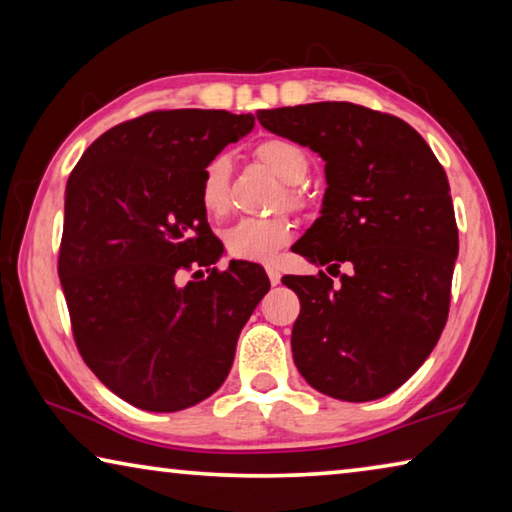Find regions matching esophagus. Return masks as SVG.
Here are the masks:
<instances>
[{
	"label": "esophagus",
	"mask_w": 512,
	"mask_h": 512,
	"mask_svg": "<svg viewBox=\"0 0 512 512\" xmlns=\"http://www.w3.org/2000/svg\"><path fill=\"white\" fill-rule=\"evenodd\" d=\"M266 273H268V280H271V284L273 287H277V284H280V268H275V266H266Z\"/></svg>",
	"instance_id": "esophagus-1"
}]
</instances>
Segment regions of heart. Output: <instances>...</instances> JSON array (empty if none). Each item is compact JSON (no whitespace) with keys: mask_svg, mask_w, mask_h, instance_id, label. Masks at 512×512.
<instances>
[{"mask_svg":"<svg viewBox=\"0 0 512 512\" xmlns=\"http://www.w3.org/2000/svg\"><path fill=\"white\" fill-rule=\"evenodd\" d=\"M255 160L275 173L284 183L282 203L291 210L305 207V196L300 192V183L309 173V155L300 144L287 137H266L259 140L253 149ZM230 176L232 164L228 155H216L205 164L198 183V198L207 214L223 216L230 207ZM293 237V223L284 216L273 219H241L225 232V248L237 259L246 262H271L277 250L287 246Z\"/></svg>","mask_w":512,"mask_h":512,"instance_id":"b5f03b06","label":"heart"}]
</instances>
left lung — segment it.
<instances>
[{
    "label": "left lung",
    "instance_id": "8db88e82",
    "mask_svg": "<svg viewBox=\"0 0 512 512\" xmlns=\"http://www.w3.org/2000/svg\"><path fill=\"white\" fill-rule=\"evenodd\" d=\"M266 131L325 160L323 210L296 244L334 284L284 275L298 293L293 361L316 391L379 400L418 370L447 323L458 228L445 169L400 117L348 101L257 110Z\"/></svg>",
    "mask_w": 512,
    "mask_h": 512
}]
</instances>
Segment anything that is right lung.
I'll use <instances>...</instances> for the list:
<instances>
[{
    "label": "right lung",
    "mask_w": 512,
    "mask_h": 512,
    "mask_svg": "<svg viewBox=\"0 0 512 512\" xmlns=\"http://www.w3.org/2000/svg\"><path fill=\"white\" fill-rule=\"evenodd\" d=\"M253 126V115L225 110L146 112L94 140L67 180L58 275L76 348L137 409L171 413L210 397L271 289L250 262L177 284L180 270L219 262L201 171Z\"/></svg>",
    "instance_id": "obj_1"
}]
</instances>
